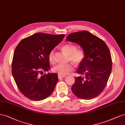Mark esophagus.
Wrapping results in <instances>:
<instances>
[{"label": "esophagus", "mask_w": 125, "mask_h": 125, "mask_svg": "<svg viewBox=\"0 0 125 125\" xmlns=\"http://www.w3.org/2000/svg\"><path fill=\"white\" fill-rule=\"evenodd\" d=\"M65 77V76H64V75H61V74H58V77H59V79H60V78H63V77Z\"/></svg>", "instance_id": "esophagus-1"}]
</instances>
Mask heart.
Returning <instances> with one entry per match:
<instances>
[{
	"mask_svg": "<svg viewBox=\"0 0 125 125\" xmlns=\"http://www.w3.org/2000/svg\"><path fill=\"white\" fill-rule=\"evenodd\" d=\"M63 50L66 54L69 55V60L75 64H80L83 61L85 54L82 50H76V47L75 45L71 43L64 45L62 48ZM49 60L51 63H55V57L54 51L52 50L49 54ZM74 67L72 64H58L53 68V72L58 73L62 75H66L69 74L71 71H73Z\"/></svg>",
	"mask_w": 125,
	"mask_h": 125,
	"instance_id": "b5f03b06",
	"label": "heart"
}]
</instances>
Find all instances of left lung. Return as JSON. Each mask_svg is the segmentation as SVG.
Masks as SVG:
<instances>
[{
  "mask_svg": "<svg viewBox=\"0 0 125 125\" xmlns=\"http://www.w3.org/2000/svg\"><path fill=\"white\" fill-rule=\"evenodd\" d=\"M66 40L79 45L85 54L76 71L84 77L75 78L73 93L83 99L97 97L105 88L112 71V58L108 47L101 39L87 31L71 33Z\"/></svg>",
  "mask_w": 125,
  "mask_h": 125,
  "instance_id": "8db88e82",
  "label": "left lung"
}]
</instances>
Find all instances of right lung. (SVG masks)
<instances>
[{
	"label": "right lung",
	"instance_id": "right-lung-1",
	"mask_svg": "<svg viewBox=\"0 0 125 125\" xmlns=\"http://www.w3.org/2000/svg\"><path fill=\"white\" fill-rule=\"evenodd\" d=\"M64 34L37 33L23 39L14 52L12 74L19 90L31 100L48 97L58 81L56 73L40 76L50 69L49 54L64 38Z\"/></svg>",
	"mask_w": 125,
	"mask_h": 125
}]
</instances>
